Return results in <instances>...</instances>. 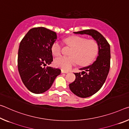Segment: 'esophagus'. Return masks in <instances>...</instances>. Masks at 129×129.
<instances>
[{
    "label": "esophagus",
    "mask_w": 129,
    "mask_h": 129,
    "mask_svg": "<svg viewBox=\"0 0 129 129\" xmlns=\"http://www.w3.org/2000/svg\"><path fill=\"white\" fill-rule=\"evenodd\" d=\"M61 73H68V71H65L64 70H61Z\"/></svg>",
    "instance_id": "obj_1"
}]
</instances>
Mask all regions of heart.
Wrapping results in <instances>:
<instances>
[{"mask_svg": "<svg viewBox=\"0 0 129 129\" xmlns=\"http://www.w3.org/2000/svg\"><path fill=\"white\" fill-rule=\"evenodd\" d=\"M65 42L72 48L70 56H61L54 60V65L62 70L68 71L77 63L80 66H87L93 62L99 54L100 48L96 41L87 40L82 37L73 36L65 39ZM51 51L54 56L61 52V45L58 41L53 42Z\"/></svg>", "mask_w": 129, "mask_h": 129, "instance_id": "1", "label": "heart"}]
</instances>
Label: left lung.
Segmentation results:
<instances>
[{"label":"left lung","instance_id":"left-lung-1","mask_svg":"<svg viewBox=\"0 0 129 129\" xmlns=\"http://www.w3.org/2000/svg\"><path fill=\"white\" fill-rule=\"evenodd\" d=\"M73 33L92 36L99 44L100 48L95 62L81 68L80 70L83 71L81 73H75V80L69 85L71 91L75 95L80 98H87L96 93L105 82L110 68V46L106 39L95 30Z\"/></svg>","mask_w":129,"mask_h":129}]
</instances>
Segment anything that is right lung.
I'll return each instance as SVG.
<instances>
[{"instance_id":"obj_1","label":"right lung","mask_w":129,"mask_h":129,"mask_svg":"<svg viewBox=\"0 0 129 129\" xmlns=\"http://www.w3.org/2000/svg\"><path fill=\"white\" fill-rule=\"evenodd\" d=\"M57 34L48 28H31L20 42L18 68L25 87L34 93H42L52 86L61 70L50 67L43 68L53 61L51 46Z\"/></svg>"}]
</instances>
